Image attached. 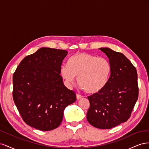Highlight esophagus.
Returning a JSON list of instances; mask_svg holds the SVG:
<instances>
[{
	"mask_svg": "<svg viewBox=\"0 0 149 149\" xmlns=\"http://www.w3.org/2000/svg\"><path fill=\"white\" fill-rule=\"evenodd\" d=\"M83 96H81V95H80V94H76V99H77V100H80L81 98Z\"/></svg>",
	"mask_w": 149,
	"mask_h": 149,
	"instance_id": "34e87169",
	"label": "esophagus"
}]
</instances>
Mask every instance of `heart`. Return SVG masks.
Here are the masks:
<instances>
[{
    "label": "heart",
    "instance_id": "1",
    "mask_svg": "<svg viewBox=\"0 0 149 149\" xmlns=\"http://www.w3.org/2000/svg\"><path fill=\"white\" fill-rule=\"evenodd\" d=\"M112 70L109 61L104 57H97L86 53H78L72 56L68 64L62 65L60 74L68 87L74 81L88 93L101 91L107 84Z\"/></svg>",
    "mask_w": 149,
    "mask_h": 149
}]
</instances>
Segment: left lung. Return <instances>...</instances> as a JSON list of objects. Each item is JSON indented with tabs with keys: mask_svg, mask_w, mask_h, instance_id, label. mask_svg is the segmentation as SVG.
Here are the masks:
<instances>
[{
	"mask_svg": "<svg viewBox=\"0 0 149 149\" xmlns=\"http://www.w3.org/2000/svg\"><path fill=\"white\" fill-rule=\"evenodd\" d=\"M109 58L112 70L102 90L88 97L90 107L88 123L101 129H109L127 121L137 101L139 88L136 68L123 53L100 48Z\"/></svg>",
	"mask_w": 149,
	"mask_h": 149,
	"instance_id": "left-lung-1",
	"label": "left lung"
}]
</instances>
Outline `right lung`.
I'll return each mask as SVG.
<instances>
[{
  "label": "right lung",
  "mask_w": 149,
  "mask_h": 149,
  "mask_svg": "<svg viewBox=\"0 0 149 149\" xmlns=\"http://www.w3.org/2000/svg\"><path fill=\"white\" fill-rule=\"evenodd\" d=\"M68 52L41 48L26 56L13 75V99L25 123L48 131L60 125L66 107L76 93L63 84L60 68Z\"/></svg>",
  "instance_id": "1"
}]
</instances>
